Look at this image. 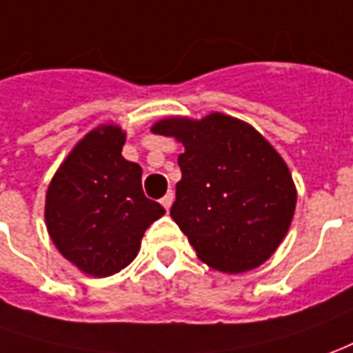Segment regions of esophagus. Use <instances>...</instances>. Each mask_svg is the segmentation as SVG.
Instances as JSON below:
<instances>
[{"mask_svg":"<svg viewBox=\"0 0 353 353\" xmlns=\"http://www.w3.org/2000/svg\"><path fill=\"white\" fill-rule=\"evenodd\" d=\"M172 201H174V194H172V190H169L161 198V205L167 209V211H169V209H171V205H172Z\"/></svg>","mask_w":353,"mask_h":353,"instance_id":"esophagus-1","label":"esophagus"}]
</instances>
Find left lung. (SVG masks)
<instances>
[{"label":"left lung","instance_id":"left-lung-1","mask_svg":"<svg viewBox=\"0 0 353 353\" xmlns=\"http://www.w3.org/2000/svg\"><path fill=\"white\" fill-rule=\"evenodd\" d=\"M152 130L184 145L171 217L201 261L230 274L265 263L296 209L292 174L273 145L223 113L201 121L169 117Z\"/></svg>","mask_w":353,"mask_h":353}]
</instances>
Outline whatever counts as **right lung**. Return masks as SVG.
<instances>
[{
  "label": "right lung",
  "mask_w": 353,
  "mask_h": 353,
  "mask_svg": "<svg viewBox=\"0 0 353 353\" xmlns=\"http://www.w3.org/2000/svg\"><path fill=\"white\" fill-rule=\"evenodd\" d=\"M126 134L101 125L72 148L46 194V227L55 248L82 273L109 276L138 255L142 236L165 209L142 190V167L121 155Z\"/></svg>",
  "instance_id": "1"
}]
</instances>
